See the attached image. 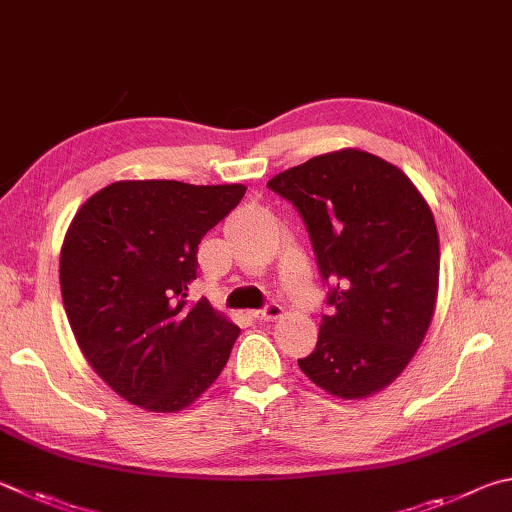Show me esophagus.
I'll list each match as a JSON object with an SVG mask.
<instances>
[{"instance_id":"34e87169","label":"esophagus","mask_w":512,"mask_h":512,"mask_svg":"<svg viewBox=\"0 0 512 512\" xmlns=\"http://www.w3.org/2000/svg\"><path fill=\"white\" fill-rule=\"evenodd\" d=\"M282 313H284V309H282L280 304H266L264 309L253 311V318H255V320H259V322H268V320H277V318H282Z\"/></svg>"}]
</instances>
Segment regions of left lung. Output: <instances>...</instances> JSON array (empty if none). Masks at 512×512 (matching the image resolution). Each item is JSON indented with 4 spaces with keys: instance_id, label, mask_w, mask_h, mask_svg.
Returning a JSON list of instances; mask_svg holds the SVG:
<instances>
[{
    "instance_id": "1",
    "label": "left lung",
    "mask_w": 512,
    "mask_h": 512,
    "mask_svg": "<svg viewBox=\"0 0 512 512\" xmlns=\"http://www.w3.org/2000/svg\"><path fill=\"white\" fill-rule=\"evenodd\" d=\"M268 188L309 230L331 315L297 360L311 383L345 401L401 376L430 329L439 293V232L403 170L362 150L313 156Z\"/></svg>"
}]
</instances>
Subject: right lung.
<instances>
[{
  "mask_svg": "<svg viewBox=\"0 0 512 512\" xmlns=\"http://www.w3.org/2000/svg\"><path fill=\"white\" fill-rule=\"evenodd\" d=\"M246 185L116 181L76 212L60 250L64 311L80 351L125 401L190 407L226 367L239 327L188 302L197 248Z\"/></svg>",
  "mask_w": 512,
  "mask_h": 512,
  "instance_id": "obj_1",
  "label": "right lung"
}]
</instances>
